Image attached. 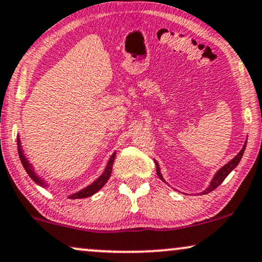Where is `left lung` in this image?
Segmentation results:
<instances>
[{
	"label": "left lung",
	"mask_w": 262,
	"mask_h": 262,
	"mask_svg": "<svg viewBox=\"0 0 262 262\" xmlns=\"http://www.w3.org/2000/svg\"><path fill=\"white\" fill-rule=\"evenodd\" d=\"M246 146H247V140H246V142H245V145H243V147H242V149H241V151L238 152V155H237L236 157H233V158L230 160L229 163H226L224 166H222L221 169L218 170L217 172L214 173V176H213V179L211 180V182H210V184H208V187L206 188V189H205L204 191H202L201 194H208L210 193V191H212V190H214L215 188H217L219 184H221L223 181H224L225 179H226V176L229 175L230 172L232 171L233 169H235V167L238 165V163H239V160L242 159V156H243V153H245V149H246ZM155 163H156V167H157V175H158V177L160 180L163 181V182H165L166 183V181L164 180V177H163V175H162V172H160V167H159V164H158V162H157V160H155Z\"/></svg>",
	"instance_id": "8db88e82"
}]
</instances>
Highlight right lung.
Listing matches in <instances>:
<instances>
[{
  "label": "right lung",
  "mask_w": 262,
  "mask_h": 262,
  "mask_svg": "<svg viewBox=\"0 0 262 262\" xmlns=\"http://www.w3.org/2000/svg\"><path fill=\"white\" fill-rule=\"evenodd\" d=\"M17 152H19V158L21 160V164L23 166L25 167L26 172L29 173V176L32 179L34 182H36L38 186L43 187V188H47L48 184L44 182V180H41L39 176L37 175V172L34 171L32 164H31L29 160L26 159L25 155H24V151L21 148V141H20V138H17ZM115 157H116V152H114L113 155H111L109 162L106 164V167L105 170H104V172L100 175L98 179H97L95 182H92L90 184V186H87L83 188V189L76 191L74 194H71L69 195V199H83V198H89L91 195L96 194L97 191L100 190L103 188L104 184L107 182V180H109V177L111 175V171H113V164H114V160H115Z\"/></svg>",
  "instance_id": "1"
}]
</instances>
